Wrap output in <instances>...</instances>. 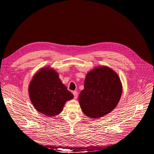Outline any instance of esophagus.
Here are the masks:
<instances>
[{
    "label": "esophagus",
    "instance_id": "esophagus-1",
    "mask_svg": "<svg viewBox=\"0 0 154 154\" xmlns=\"http://www.w3.org/2000/svg\"><path fill=\"white\" fill-rule=\"evenodd\" d=\"M73 95H74V98H75V99H76L77 97H78V92L75 91L73 92Z\"/></svg>",
    "mask_w": 154,
    "mask_h": 154
}]
</instances>
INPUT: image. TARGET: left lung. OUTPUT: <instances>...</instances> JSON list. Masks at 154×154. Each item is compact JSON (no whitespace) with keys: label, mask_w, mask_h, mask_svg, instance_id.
Here are the masks:
<instances>
[{"label":"left lung","mask_w":154,"mask_h":154,"mask_svg":"<svg viewBox=\"0 0 154 154\" xmlns=\"http://www.w3.org/2000/svg\"><path fill=\"white\" fill-rule=\"evenodd\" d=\"M122 93V85L117 73L107 66H99L87 74L79 102L87 117L100 118L115 109Z\"/></svg>","instance_id":"obj_1"}]
</instances>
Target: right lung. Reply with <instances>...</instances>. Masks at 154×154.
Returning <instances> with one entry per match:
<instances>
[{
  "mask_svg": "<svg viewBox=\"0 0 154 154\" xmlns=\"http://www.w3.org/2000/svg\"><path fill=\"white\" fill-rule=\"evenodd\" d=\"M28 92L35 109L48 117L60 113L66 101L73 98L62 84L58 73L50 67L42 68L34 75Z\"/></svg>",
  "mask_w": 154,
  "mask_h": 154,
  "instance_id": "obj_1",
  "label": "right lung"
}]
</instances>
